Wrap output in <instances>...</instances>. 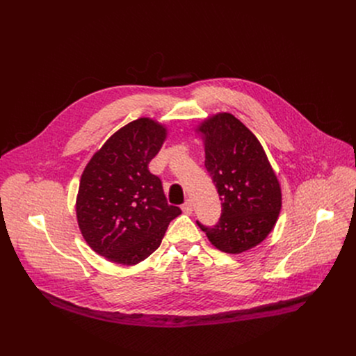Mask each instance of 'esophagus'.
Listing matches in <instances>:
<instances>
[{
    "mask_svg": "<svg viewBox=\"0 0 356 356\" xmlns=\"http://www.w3.org/2000/svg\"><path fill=\"white\" fill-rule=\"evenodd\" d=\"M181 210H183V213H186V214H191L193 213V202L190 201V200H187L184 204L181 206Z\"/></svg>",
    "mask_w": 356,
    "mask_h": 356,
    "instance_id": "1",
    "label": "esophagus"
}]
</instances>
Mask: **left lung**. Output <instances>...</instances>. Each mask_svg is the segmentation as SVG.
I'll return each instance as SVG.
<instances>
[{"instance_id": "left-lung-1", "label": "left lung", "mask_w": 356, "mask_h": 356, "mask_svg": "<svg viewBox=\"0 0 356 356\" xmlns=\"http://www.w3.org/2000/svg\"><path fill=\"white\" fill-rule=\"evenodd\" d=\"M204 140L206 169L221 200L214 227L197 221L210 242L225 253H241L261 243L273 229L282 190L265 150L238 118L220 113L197 128Z\"/></svg>"}]
</instances>
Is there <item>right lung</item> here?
Segmentation results:
<instances>
[{"mask_svg":"<svg viewBox=\"0 0 356 356\" xmlns=\"http://www.w3.org/2000/svg\"><path fill=\"white\" fill-rule=\"evenodd\" d=\"M166 128L138 118L97 150L87 163L76 201L79 228L98 255L136 265L154 253L181 210L168 204L162 181L147 169L161 150Z\"/></svg>","mask_w":356,"mask_h":356,"instance_id":"add662e5","label":"right lung"}]
</instances>
